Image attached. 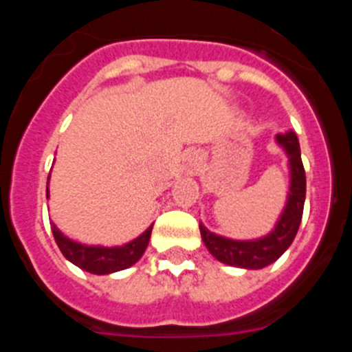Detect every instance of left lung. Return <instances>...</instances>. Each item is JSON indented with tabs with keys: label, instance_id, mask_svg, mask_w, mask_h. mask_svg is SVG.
Here are the masks:
<instances>
[{
	"label": "left lung",
	"instance_id": "left-lung-1",
	"mask_svg": "<svg viewBox=\"0 0 352 352\" xmlns=\"http://www.w3.org/2000/svg\"><path fill=\"white\" fill-rule=\"evenodd\" d=\"M276 142L284 146L291 164V192L287 204L276 227L264 238L256 241H234L210 232L204 226H199L201 236L211 256L220 263L238 266L247 270H261L268 264L275 263L278 257L291 247L292 239L300 229L303 217L305 192H307V178H305L303 162H301L300 142L296 133L285 132L276 135Z\"/></svg>",
	"mask_w": 352,
	"mask_h": 352
}]
</instances>
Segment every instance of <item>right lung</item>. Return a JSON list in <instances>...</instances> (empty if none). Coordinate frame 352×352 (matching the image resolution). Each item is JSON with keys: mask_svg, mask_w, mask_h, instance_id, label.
<instances>
[{"mask_svg": "<svg viewBox=\"0 0 352 352\" xmlns=\"http://www.w3.org/2000/svg\"><path fill=\"white\" fill-rule=\"evenodd\" d=\"M49 197V188H47ZM52 234H54L56 243L60 247L61 254L67 257L70 263L79 266L84 272H89L93 275H107V273L121 272V270L130 268L132 264L138 263L144 254L146 247H148L149 236H151V229L153 226L146 229L139 238H135L130 243L123 245V247H88V245H80L68 239L67 236L61 234L56 226H51Z\"/></svg>", "mask_w": 352, "mask_h": 352, "instance_id": "right-lung-1", "label": "right lung"}]
</instances>
